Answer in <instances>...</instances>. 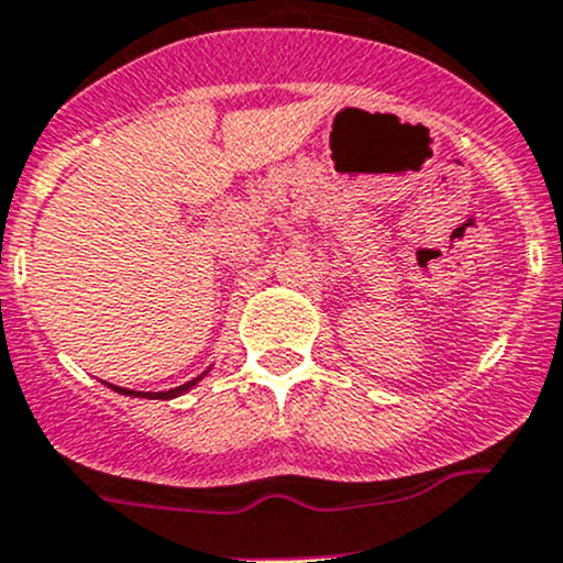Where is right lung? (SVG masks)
I'll return each mask as SVG.
<instances>
[{
  "mask_svg": "<svg viewBox=\"0 0 563 563\" xmlns=\"http://www.w3.org/2000/svg\"><path fill=\"white\" fill-rule=\"evenodd\" d=\"M209 371H212V367H209ZM209 371H203L201 376H196L192 378V382H187V384H181V387H174V389H168V391H135V389H124V387H113V384H108V387H111L113 391H119V395H128V397H150V400H172V397H179V395H185L187 389H192L196 387L198 382H201L203 376H207Z\"/></svg>",
  "mask_w": 563,
  "mask_h": 563,
  "instance_id": "obj_1",
  "label": "right lung"
}]
</instances>
